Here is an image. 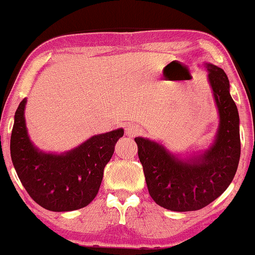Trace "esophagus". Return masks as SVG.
<instances>
[{"label": "esophagus", "mask_w": 255, "mask_h": 255, "mask_svg": "<svg viewBox=\"0 0 255 255\" xmlns=\"http://www.w3.org/2000/svg\"><path fill=\"white\" fill-rule=\"evenodd\" d=\"M141 131H142V129L138 126H136V125H128V126L126 127V134L128 136H135V135L139 134Z\"/></svg>", "instance_id": "1"}]
</instances>
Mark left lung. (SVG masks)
<instances>
[{"mask_svg": "<svg viewBox=\"0 0 255 255\" xmlns=\"http://www.w3.org/2000/svg\"><path fill=\"white\" fill-rule=\"evenodd\" d=\"M220 126L208 150L179 158L159 143L135 137L149 194L158 206L172 211L202 209L229 187L240 158L239 114L223 69L206 64Z\"/></svg>", "mask_w": 255, "mask_h": 255, "instance_id": "obj_1", "label": "left lung"}]
</instances>
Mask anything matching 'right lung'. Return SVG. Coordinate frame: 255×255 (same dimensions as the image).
Returning a JSON list of instances; mask_svg holds the SVG:
<instances>
[{
    "label": "right lung",
    "mask_w": 255,
    "mask_h": 255,
    "mask_svg": "<svg viewBox=\"0 0 255 255\" xmlns=\"http://www.w3.org/2000/svg\"><path fill=\"white\" fill-rule=\"evenodd\" d=\"M21 100L15 113L10 153L13 167L28 195L45 209L71 211L87 207L98 194L104 168L112 158L119 128L92 136L70 151L47 153L35 148L27 135Z\"/></svg>",
    "instance_id": "obj_1"
}]
</instances>
